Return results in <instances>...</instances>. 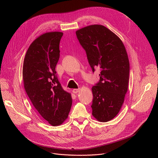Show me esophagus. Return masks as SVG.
<instances>
[{"mask_svg":"<svg viewBox=\"0 0 158 158\" xmlns=\"http://www.w3.org/2000/svg\"><path fill=\"white\" fill-rule=\"evenodd\" d=\"M81 88H79V89H74L73 90V92L74 93H79L80 91H81Z\"/></svg>","mask_w":158,"mask_h":158,"instance_id":"1","label":"esophagus"}]
</instances>
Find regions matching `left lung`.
Segmentation results:
<instances>
[{
    "label": "left lung",
    "instance_id": "left-lung-1",
    "mask_svg": "<svg viewBox=\"0 0 158 158\" xmlns=\"http://www.w3.org/2000/svg\"><path fill=\"white\" fill-rule=\"evenodd\" d=\"M92 70L101 69L100 81L92 87L93 116L107 122L119 113L127 91L129 61L121 39L102 25L88 26L76 32Z\"/></svg>",
    "mask_w": 158,
    "mask_h": 158
}]
</instances>
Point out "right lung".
<instances>
[{"label": "right lung", "instance_id": "add662e5", "mask_svg": "<svg viewBox=\"0 0 158 158\" xmlns=\"http://www.w3.org/2000/svg\"><path fill=\"white\" fill-rule=\"evenodd\" d=\"M61 32H46L37 37L26 54L23 68L25 91L39 114L51 126L61 125L68 118L73 99L56 76Z\"/></svg>", "mask_w": 158, "mask_h": 158}]
</instances>
